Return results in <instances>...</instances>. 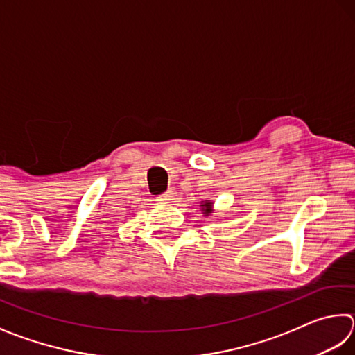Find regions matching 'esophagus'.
<instances>
[{
	"instance_id": "34e87169",
	"label": "esophagus",
	"mask_w": 355,
	"mask_h": 355,
	"mask_svg": "<svg viewBox=\"0 0 355 355\" xmlns=\"http://www.w3.org/2000/svg\"><path fill=\"white\" fill-rule=\"evenodd\" d=\"M175 191H173V190H168L167 193H164L162 194V196H161V200H165V202H167V200H173V198H175Z\"/></svg>"
}]
</instances>
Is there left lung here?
I'll return each instance as SVG.
<instances>
[{
    "label": "left lung",
    "instance_id": "obj_1",
    "mask_svg": "<svg viewBox=\"0 0 355 355\" xmlns=\"http://www.w3.org/2000/svg\"><path fill=\"white\" fill-rule=\"evenodd\" d=\"M209 204H211V202H205V204L204 205H202V207H205L204 209H205V214H208V213H211V209H209Z\"/></svg>",
    "mask_w": 355,
    "mask_h": 355
}]
</instances>
